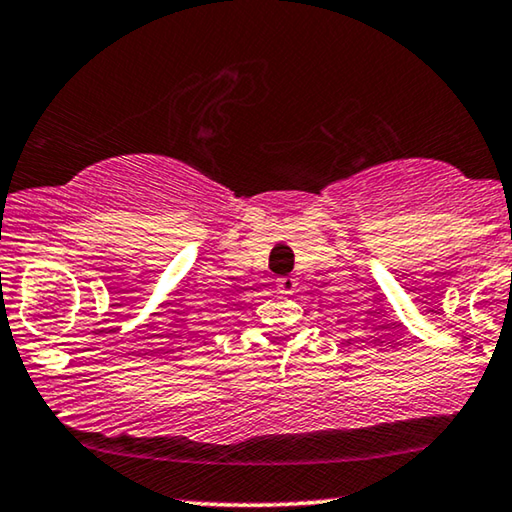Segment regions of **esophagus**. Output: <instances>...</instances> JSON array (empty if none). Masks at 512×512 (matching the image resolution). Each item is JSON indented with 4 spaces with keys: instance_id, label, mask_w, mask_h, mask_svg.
Masks as SVG:
<instances>
[{
    "instance_id": "34e87169",
    "label": "esophagus",
    "mask_w": 512,
    "mask_h": 512,
    "mask_svg": "<svg viewBox=\"0 0 512 512\" xmlns=\"http://www.w3.org/2000/svg\"><path fill=\"white\" fill-rule=\"evenodd\" d=\"M276 287H278L280 294H292L294 287H296V282H294V278H278L276 280Z\"/></svg>"
}]
</instances>
